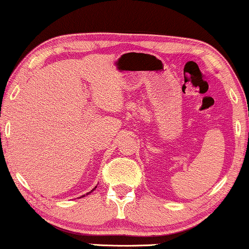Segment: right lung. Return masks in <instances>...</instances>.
Returning <instances> with one entry per match:
<instances>
[{
    "mask_svg": "<svg viewBox=\"0 0 249 249\" xmlns=\"http://www.w3.org/2000/svg\"><path fill=\"white\" fill-rule=\"evenodd\" d=\"M96 187H97V186H96ZM96 187L93 188V190H96ZM93 190H92V191H93ZM92 191H91V192H92ZM91 192H89V193H91ZM89 193H87V194H89ZM85 196V194H84V196Z\"/></svg>",
    "mask_w": 249,
    "mask_h": 249,
    "instance_id": "1",
    "label": "right lung"
}]
</instances>
